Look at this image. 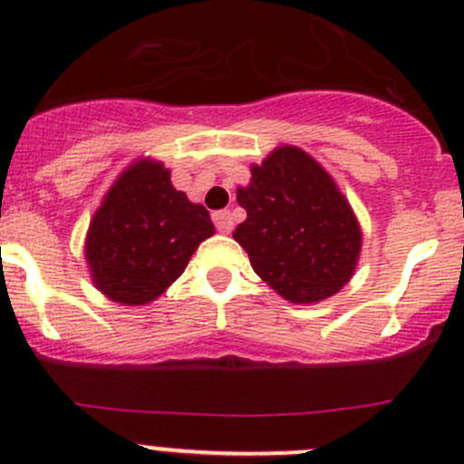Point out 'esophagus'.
Segmentation results:
<instances>
[{
    "label": "esophagus",
    "mask_w": 464,
    "mask_h": 464,
    "mask_svg": "<svg viewBox=\"0 0 464 464\" xmlns=\"http://www.w3.org/2000/svg\"><path fill=\"white\" fill-rule=\"evenodd\" d=\"M213 222H215V228H218L219 233H231L233 231V213H231V210H218V213H213Z\"/></svg>",
    "instance_id": "obj_1"
}]
</instances>
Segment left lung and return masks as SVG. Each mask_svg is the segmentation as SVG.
I'll return each mask as SVG.
<instances>
[{
    "instance_id": "obj_1",
    "label": "left lung",
    "mask_w": 464,
    "mask_h": 464,
    "mask_svg": "<svg viewBox=\"0 0 464 464\" xmlns=\"http://www.w3.org/2000/svg\"><path fill=\"white\" fill-rule=\"evenodd\" d=\"M246 219L233 237L265 283L292 303H316L353 276L362 228L334 181L303 150L285 145L251 168L237 190Z\"/></svg>"
}]
</instances>
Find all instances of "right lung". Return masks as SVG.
Segmentation results:
<instances>
[{
    "label": "right lung",
    "instance_id": "add662e5",
    "mask_svg": "<svg viewBox=\"0 0 464 464\" xmlns=\"http://www.w3.org/2000/svg\"><path fill=\"white\" fill-rule=\"evenodd\" d=\"M213 233L208 210L172 188L161 163H134L111 186L89 227L92 278L111 301L143 305L184 274L199 242Z\"/></svg>",
    "mask_w": 464,
    "mask_h": 464
}]
</instances>
